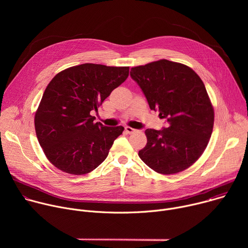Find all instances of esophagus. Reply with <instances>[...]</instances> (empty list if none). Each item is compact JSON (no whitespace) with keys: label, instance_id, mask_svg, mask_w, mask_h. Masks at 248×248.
I'll return each instance as SVG.
<instances>
[{"label":"esophagus","instance_id":"1","mask_svg":"<svg viewBox=\"0 0 248 248\" xmlns=\"http://www.w3.org/2000/svg\"><path fill=\"white\" fill-rule=\"evenodd\" d=\"M124 130H125L126 133H133L136 129H134V128H132L130 126H124Z\"/></svg>","mask_w":248,"mask_h":248}]
</instances>
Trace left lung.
Segmentation results:
<instances>
[{
  "label": "left lung",
  "mask_w": 248,
  "mask_h": 248,
  "mask_svg": "<svg viewBox=\"0 0 248 248\" xmlns=\"http://www.w3.org/2000/svg\"><path fill=\"white\" fill-rule=\"evenodd\" d=\"M151 110L167 120L161 130L148 128L146 146L138 152L163 174L185 170L204 152L214 125V109L205 85L186 64L160 60L130 69Z\"/></svg>",
  "instance_id": "8db88e82"
}]
</instances>
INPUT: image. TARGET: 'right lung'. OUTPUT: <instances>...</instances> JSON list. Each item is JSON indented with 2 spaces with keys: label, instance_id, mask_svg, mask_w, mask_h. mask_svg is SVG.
Listing matches in <instances>:
<instances>
[{
  "label": "right lung",
  "instance_id": "obj_1",
  "mask_svg": "<svg viewBox=\"0 0 248 248\" xmlns=\"http://www.w3.org/2000/svg\"><path fill=\"white\" fill-rule=\"evenodd\" d=\"M128 66L83 63L59 73L35 114V130L48 160L59 170L85 174L107 158L124 127L95 123L91 112L128 77Z\"/></svg>",
  "mask_w": 248,
  "mask_h": 248
}]
</instances>
